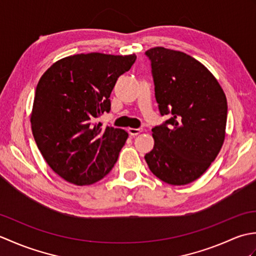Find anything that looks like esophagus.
Masks as SVG:
<instances>
[{
    "label": "esophagus",
    "instance_id": "34e87169",
    "mask_svg": "<svg viewBox=\"0 0 256 256\" xmlns=\"http://www.w3.org/2000/svg\"><path fill=\"white\" fill-rule=\"evenodd\" d=\"M128 133H130V135H132V136H136V135H138V134H140L143 132V128H130L128 130Z\"/></svg>",
    "mask_w": 256,
    "mask_h": 256
}]
</instances>
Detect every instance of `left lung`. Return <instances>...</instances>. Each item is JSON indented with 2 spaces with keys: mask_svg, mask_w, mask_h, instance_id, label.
Returning a JSON list of instances; mask_svg holds the SVG:
<instances>
[{
  "mask_svg": "<svg viewBox=\"0 0 256 256\" xmlns=\"http://www.w3.org/2000/svg\"><path fill=\"white\" fill-rule=\"evenodd\" d=\"M145 55L160 116L170 118L152 128L155 144L145 160L160 180L187 184L208 170L222 148L226 98L214 74L187 54L155 47Z\"/></svg>",
  "mask_w": 256,
  "mask_h": 256,
  "instance_id": "left-lung-1",
  "label": "left lung"
}]
</instances>
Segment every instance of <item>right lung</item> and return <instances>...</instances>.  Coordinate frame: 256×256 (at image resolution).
I'll use <instances>...</instances> for the list:
<instances>
[{"mask_svg":"<svg viewBox=\"0 0 256 256\" xmlns=\"http://www.w3.org/2000/svg\"><path fill=\"white\" fill-rule=\"evenodd\" d=\"M136 56L79 54L48 68L36 86L30 116L35 142L47 164L72 184H91L108 175L128 138L121 128H102L111 92Z\"/></svg>","mask_w":256,"mask_h":256,"instance_id":"add662e5","label":"right lung"}]
</instances>
